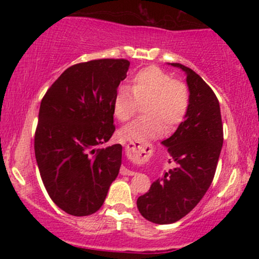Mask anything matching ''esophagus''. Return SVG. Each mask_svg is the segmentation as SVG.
<instances>
[{"label":"esophagus","mask_w":259,"mask_h":259,"mask_svg":"<svg viewBox=\"0 0 259 259\" xmlns=\"http://www.w3.org/2000/svg\"><path fill=\"white\" fill-rule=\"evenodd\" d=\"M120 174L121 175H130V177H133V175H135L136 173H135V171L129 170V169L125 168V167H121L120 168Z\"/></svg>","instance_id":"esophagus-1"}]
</instances>
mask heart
I'll use <instances>...</instances> for the list:
<instances>
[{"label":"heart","instance_id":"heart-1","mask_svg":"<svg viewBox=\"0 0 259 259\" xmlns=\"http://www.w3.org/2000/svg\"><path fill=\"white\" fill-rule=\"evenodd\" d=\"M144 105L145 115L123 126L118 133L121 141H144L162 135L164 127L173 130L185 118L190 106V91L185 82L154 65L133 76V88L120 86L113 100L118 120L126 121Z\"/></svg>","mask_w":259,"mask_h":259}]
</instances>
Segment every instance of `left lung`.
Masks as SVG:
<instances>
[{
  "label": "left lung",
  "instance_id": "obj_1",
  "mask_svg": "<svg viewBox=\"0 0 259 259\" xmlns=\"http://www.w3.org/2000/svg\"><path fill=\"white\" fill-rule=\"evenodd\" d=\"M170 64L186 73L190 106L177 132L162 141L175 168L154 181L136 202L141 215L156 224L180 221L197 206L212 184L223 146L221 107L215 94L192 69Z\"/></svg>",
  "mask_w": 259,
  "mask_h": 259
}]
</instances>
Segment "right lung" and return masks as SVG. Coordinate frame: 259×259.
<instances>
[{
    "mask_svg": "<svg viewBox=\"0 0 259 259\" xmlns=\"http://www.w3.org/2000/svg\"><path fill=\"white\" fill-rule=\"evenodd\" d=\"M129 65L113 58L74 64L41 101L35 157L47 194L68 214L97 212L119 173L121 145L97 146L115 130L113 100Z\"/></svg>",
    "mask_w": 259,
    "mask_h": 259,
    "instance_id": "1",
    "label": "right lung"
}]
</instances>
